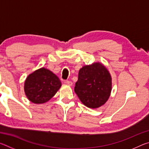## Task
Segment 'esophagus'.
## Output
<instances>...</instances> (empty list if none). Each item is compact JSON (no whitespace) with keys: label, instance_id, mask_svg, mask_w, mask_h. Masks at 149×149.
Returning a JSON list of instances; mask_svg holds the SVG:
<instances>
[{"label":"esophagus","instance_id":"obj_1","mask_svg":"<svg viewBox=\"0 0 149 149\" xmlns=\"http://www.w3.org/2000/svg\"><path fill=\"white\" fill-rule=\"evenodd\" d=\"M65 84H66L68 85H70V86H72V84H73V83L71 81L67 80V81H65Z\"/></svg>","mask_w":149,"mask_h":149}]
</instances>
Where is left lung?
Returning <instances> with one entry per match:
<instances>
[{"label": "left lung", "mask_w": 149, "mask_h": 149, "mask_svg": "<svg viewBox=\"0 0 149 149\" xmlns=\"http://www.w3.org/2000/svg\"><path fill=\"white\" fill-rule=\"evenodd\" d=\"M112 90V78L107 68L100 63L81 68L74 91L86 107L97 108L107 101Z\"/></svg>", "instance_id": "obj_1"}]
</instances>
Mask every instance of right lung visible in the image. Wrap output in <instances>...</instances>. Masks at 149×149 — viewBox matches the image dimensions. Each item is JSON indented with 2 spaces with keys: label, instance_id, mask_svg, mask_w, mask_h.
Wrapping results in <instances>:
<instances>
[{
  "label": "right lung",
  "instance_id": "obj_1",
  "mask_svg": "<svg viewBox=\"0 0 149 149\" xmlns=\"http://www.w3.org/2000/svg\"><path fill=\"white\" fill-rule=\"evenodd\" d=\"M60 87L59 78L50 70L42 68L27 77L24 91L30 101L42 104L51 99Z\"/></svg>",
  "mask_w": 149,
  "mask_h": 149
}]
</instances>
